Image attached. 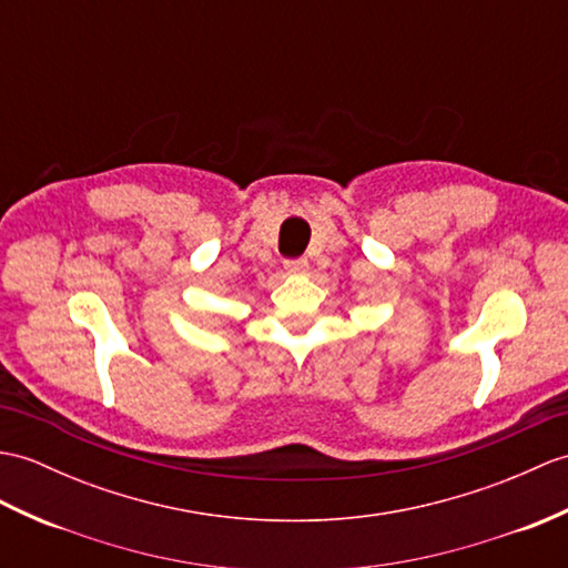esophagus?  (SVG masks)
Instances as JSON below:
<instances>
[{
  "label": "esophagus",
  "instance_id": "1",
  "mask_svg": "<svg viewBox=\"0 0 568 568\" xmlns=\"http://www.w3.org/2000/svg\"><path fill=\"white\" fill-rule=\"evenodd\" d=\"M310 268V263H307V258H290V261H285V271L287 273H305Z\"/></svg>",
  "mask_w": 568,
  "mask_h": 568
}]
</instances>
